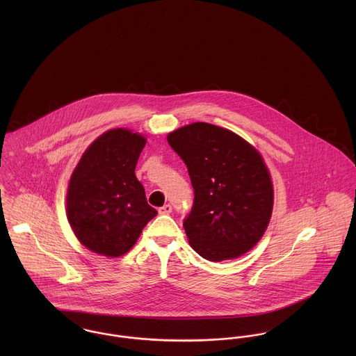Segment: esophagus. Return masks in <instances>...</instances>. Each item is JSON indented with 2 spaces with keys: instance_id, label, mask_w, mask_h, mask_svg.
Returning <instances> with one entry per match:
<instances>
[{
  "instance_id": "34e87169",
  "label": "esophagus",
  "mask_w": 356,
  "mask_h": 356,
  "mask_svg": "<svg viewBox=\"0 0 356 356\" xmlns=\"http://www.w3.org/2000/svg\"><path fill=\"white\" fill-rule=\"evenodd\" d=\"M170 212H172V205L170 204H165V205L159 208V213L160 215H168Z\"/></svg>"
}]
</instances>
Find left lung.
I'll return each mask as SVG.
<instances>
[{
  "mask_svg": "<svg viewBox=\"0 0 356 356\" xmlns=\"http://www.w3.org/2000/svg\"><path fill=\"white\" fill-rule=\"evenodd\" d=\"M186 163L193 205L183 225L192 248L221 261L250 251L272 213L273 189L259 152L234 132L195 122L168 135Z\"/></svg>",
  "mask_w": 356,
  "mask_h": 356,
  "instance_id": "obj_1",
  "label": "left lung"
}]
</instances>
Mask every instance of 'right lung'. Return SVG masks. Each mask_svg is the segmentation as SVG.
Masks as SVG:
<instances>
[{
    "instance_id": "add662e5",
    "label": "right lung",
    "mask_w": 356,
    "mask_h": 356,
    "mask_svg": "<svg viewBox=\"0 0 356 356\" xmlns=\"http://www.w3.org/2000/svg\"><path fill=\"white\" fill-rule=\"evenodd\" d=\"M143 136L112 129L85 151L69 183L70 227L85 247L118 257L128 252L157 211L147 203L135 175Z\"/></svg>"
}]
</instances>
